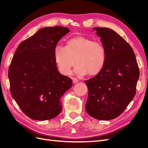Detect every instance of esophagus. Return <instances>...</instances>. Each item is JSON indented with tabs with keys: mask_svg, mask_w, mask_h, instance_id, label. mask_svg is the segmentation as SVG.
<instances>
[{
	"mask_svg": "<svg viewBox=\"0 0 148 148\" xmlns=\"http://www.w3.org/2000/svg\"><path fill=\"white\" fill-rule=\"evenodd\" d=\"M78 82V80L77 78H73V83H77Z\"/></svg>",
	"mask_w": 148,
	"mask_h": 148,
	"instance_id": "1",
	"label": "esophagus"
}]
</instances>
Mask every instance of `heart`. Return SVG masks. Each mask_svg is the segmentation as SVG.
I'll list each match as a JSON object with an SVG mask.
<instances>
[{"mask_svg":"<svg viewBox=\"0 0 148 148\" xmlns=\"http://www.w3.org/2000/svg\"><path fill=\"white\" fill-rule=\"evenodd\" d=\"M54 59L62 74H70L71 68L77 63L78 65L74 70L76 75H95L105 65L106 53L100 42L92 41L83 36H75L67 40L66 46L60 44L56 46Z\"/></svg>","mask_w":148,"mask_h":148,"instance_id":"obj_1","label":"heart"}]
</instances>
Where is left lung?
Returning a JSON list of instances; mask_svg holds the SVG:
<instances>
[{"label":"left lung","instance_id":"8db88e82","mask_svg":"<svg viewBox=\"0 0 148 148\" xmlns=\"http://www.w3.org/2000/svg\"><path fill=\"white\" fill-rule=\"evenodd\" d=\"M106 53L105 65L95 77L84 81L88 88L86 110L92 117L109 120L117 117L136 94L140 71L128 43L112 29L94 28Z\"/></svg>","mask_w":148,"mask_h":148}]
</instances>
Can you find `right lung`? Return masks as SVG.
<instances>
[{
	"label": "right lung",
	"mask_w": 148,
	"mask_h": 148,
	"mask_svg": "<svg viewBox=\"0 0 148 148\" xmlns=\"http://www.w3.org/2000/svg\"><path fill=\"white\" fill-rule=\"evenodd\" d=\"M70 32L62 26L45 27L20 44L8 69L10 93L23 112L36 120L56 117L62 109L61 97L72 80L60 74L54 48Z\"/></svg>",
	"instance_id": "add662e5"
}]
</instances>
